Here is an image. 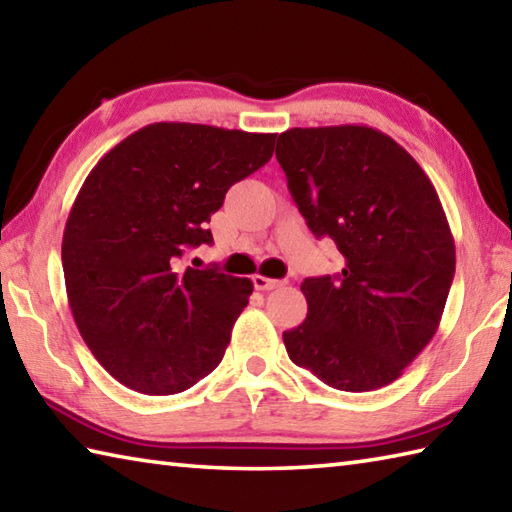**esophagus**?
I'll return each mask as SVG.
<instances>
[{
	"instance_id": "1",
	"label": "esophagus",
	"mask_w": 512,
	"mask_h": 512,
	"mask_svg": "<svg viewBox=\"0 0 512 512\" xmlns=\"http://www.w3.org/2000/svg\"><path fill=\"white\" fill-rule=\"evenodd\" d=\"M252 281H254V287L260 289V292H269V289H276V287H281L285 283V281H276V278H267V276H260V274H254Z\"/></svg>"
}]
</instances>
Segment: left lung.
Listing matches in <instances>:
<instances>
[{
	"instance_id": "1",
	"label": "left lung",
	"mask_w": 512,
	"mask_h": 512,
	"mask_svg": "<svg viewBox=\"0 0 512 512\" xmlns=\"http://www.w3.org/2000/svg\"><path fill=\"white\" fill-rule=\"evenodd\" d=\"M276 158L307 227L345 258L305 278V321L283 332L289 359L345 392L397 381L435 336L455 278V240L410 153L361 124L289 129Z\"/></svg>"
}]
</instances>
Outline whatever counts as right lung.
<instances>
[{"instance_id": "right-lung-1", "label": "right lung", "mask_w": 512, "mask_h": 512, "mask_svg": "<svg viewBox=\"0 0 512 512\" xmlns=\"http://www.w3.org/2000/svg\"><path fill=\"white\" fill-rule=\"evenodd\" d=\"M274 133L149 124L86 176L62 240L66 294L84 343L113 379L162 397L216 370L254 283L180 267L238 180L267 165Z\"/></svg>"}]
</instances>
